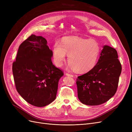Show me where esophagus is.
Here are the masks:
<instances>
[{
    "instance_id": "obj_1",
    "label": "esophagus",
    "mask_w": 132,
    "mask_h": 132,
    "mask_svg": "<svg viewBox=\"0 0 132 132\" xmlns=\"http://www.w3.org/2000/svg\"><path fill=\"white\" fill-rule=\"evenodd\" d=\"M66 75L67 76H69V77H74L73 75H72V74H70V73H66Z\"/></svg>"
}]
</instances>
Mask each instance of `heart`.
<instances>
[{"mask_svg":"<svg viewBox=\"0 0 132 132\" xmlns=\"http://www.w3.org/2000/svg\"><path fill=\"white\" fill-rule=\"evenodd\" d=\"M100 52L96 41L77 37H66L61 43L55 42L53 46V59L55 65L61 67L66 54L70 66L78 72L90 70L96 65Z\"/></svg>","mask_w":132,"mask_h":132,"instance_id":"obj_1","label":"heart"}]
</instances>
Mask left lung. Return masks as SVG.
Segmentation results:
<instances>
[{
	"instance_id": "8db88e82",
	"label": "left lung",
	"mask_w": 132,
	"mask_h": 132,
	"mask_svg": "<svg viewBox=\"0 0 132 132\" xmlns=\"http://www.w3.org/2000/svg\"><path fill=\"white\" fill-rule=\"evenodd\" d=\"M116 50L104 45L96 65L77 79L78 96L87 105H98L116 94L121 72V65Z\"/></svg>"
}]
</instances>
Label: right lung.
I'll return each mask as SVG.
<instances>
[{"instance_id": "obj_1", "label": "right lung", "mask_w": 132, "mask_h": 132, "mask_svg": "<svg viewBox=\"0 0 132 132\" xmlns=\"http://www.w3.org/2000/svg\"><path fill=\"white\" fill-rule=\"evenodd\" d=\"M42 36L31 35L19 46L12 71L18 93L30 104L43 107L56 98L63 71L53 65V52Z\"/></svg>"}]
</instances>
